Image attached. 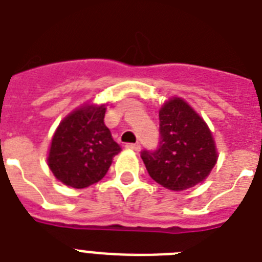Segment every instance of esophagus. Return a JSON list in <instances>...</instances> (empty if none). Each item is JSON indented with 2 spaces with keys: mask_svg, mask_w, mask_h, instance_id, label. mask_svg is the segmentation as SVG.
<instances>
[{
  "mask_svg": "<svg viewBox=\"0 0 262 262\" xmlns=\"http://www.w3.org/2000/svg\"><path fill=\"white\" fill-rule=\"evenodd\" d=\"M126 148H128V150H133V151H139L140 146L138 143H128V144H126Z\"/></svg>",
  "mask_w": 262,
  "mask_h": 262,
  "instance_id": "esophagus-1",
  "label": "esophagus"
}]
</instances>
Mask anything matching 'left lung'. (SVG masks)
<instances>
[{"instance_id": "obj_1", "label": "left lung", "mask_w": 262, "mask_h": 262, "mask_svg": "<svg viewBox=\"0 0 262 262\" xmlns=\"http://www.w3.org/2000/svg\"><path fill=\"white\" fill-rule=\"evenodd\" d=\"M159 122V148L142 152L151 178L171 191H182L204 182L218 159L206 122L178 96L163 103Z\"/></svg>"}]
</instances>
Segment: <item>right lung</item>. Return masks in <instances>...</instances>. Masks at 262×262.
I'll return each instance as SVG.
<instances>
[{
    "mask_svg": "<svg viewBox=\"0 0 262 262\" xmlns=\"http://www.w3.org/2000/svg\"><path fill=\"white\" fill-rule=\"evenodd\" d=\"M105 104L85 103L62 119L52 136L48 166L57 181L73 189L99 182L120 152L104 124Z\"/></svg>",
    "mask_w": 262,
    "mask_h": 262,
    "instance_id": "right-lung-1",
    "label": "right lung"
}]
</instances>
